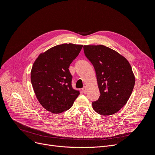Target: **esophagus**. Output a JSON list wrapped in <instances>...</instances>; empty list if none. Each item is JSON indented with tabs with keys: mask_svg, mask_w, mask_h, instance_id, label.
<instances>
[{
	"mask_svg": "<svg viewBox=\"0 0 155 155\" xmlns=\"http://www.w3.org/2000/svg\"><path fill=\"white\" fill-rule=\"evenodd\" d=\"M82 91L84 94H86L87 93V88L85 87H84L83 88H82Z\"/></svg>",
	"mask_w": 155,
	"mask_h": 155,
	"instance_id": "1",
	"label": "esophagus"
}]
</instances>
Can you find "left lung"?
Segmentation results:
<instances>
[{"label":"left lung","instance_id":"8db88e82","mask_svg":"<svg viewBox=\"0 0 155 155\" xmlns=\"http://www.w3.org/2000/svg\"><path fill=\"white\" fill-rule=\"evenodd\" d=\"M83 50L95 69L100 92L98 100L92 102L93 109L103 116L113 114L132 94L135 83L132 68L122 55L105 46L85 45Z\"/></svg>","mask_w":155,"mask_h":155}]
</instances>
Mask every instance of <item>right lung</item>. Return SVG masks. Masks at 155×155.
Segmentation results:
<instances>
[{"label": "right lung", "instance_id": "right-lung-1", "mask_svg": "<svg viewBox=\"0 0 155 155\" xmlns=\"http://www.w3.org/2000/svg\"><path fill=\"white\" fill-rule=\"evenodd\" d=\"M82 47L71 43L57 45L40 54L33 64L31 82L36 97L52 113L70 109L80 94L72 88L68 68Z\"/></svg>", "mask_w": 155, "mask_h": 155}]
</instances>
